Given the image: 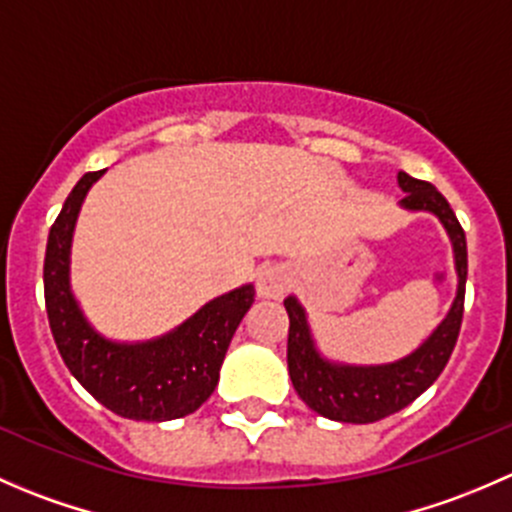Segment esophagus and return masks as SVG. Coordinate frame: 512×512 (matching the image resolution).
<instances>
[{
	"label": "esophagus",
	"instance_id": "34e87169",
	"mask_svg": "<svg viewBox=\"0 0 512 512\" xmlns=\"http://www.w3.org/2000/svg\"><path fill=\"white\" fill-rule=\"evenodd\" d=\"M289 287V272L282 265L262 267L257 275V294L265 299H282Z\"/></svg>",
	"mask_w": 512,
	"mask_h": 512
}]
</instances>
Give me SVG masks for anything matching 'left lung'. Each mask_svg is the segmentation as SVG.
<instances>
[{
    "label": "left lung",
    "mask_w": 512,
    "mask_h": 512,
    "mask_svg": "<svg viewBox=\"0 0 512 512\" xmlns=\"http://www.w3.org/2000/svg\"><path fill=\"white\" fill-rule=\"evenodd\" d=\"M399 188L406 198L401 208L409 213H431L446 230L453 245V265H456V297L451 309L436 329L423 339L411 354L389 364H342L327 359L319 352L314 334L307 322V309L299 304L294 294L285 299L289 314L287 339V366L289 379L299 399L317 411L319 416L342 423H374L381 418L406 409L418 399L433 381L441 376L456 347L463 319V299H466L468 277V250L466 232L458 223L456 213L448 200L431 183L411 178L399 170Z\"/></svg>",
    "instance_id": "1"
}]
</instances>
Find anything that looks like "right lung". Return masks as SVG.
<instances>
[{"instance_id": "add662e5", "label": "right lung", "mask_w": 512, "mask_h": 512, "mask_svg": "<svg viewBox=\"0 0 512 512\" xmlns=\"http://www.w3.org/2000/svg\"><path fill=\"white\" fill-rule=\"evenodd\" d=\"M106 170L86 173L51 225L44 257L49 327L74 379L113 414L133 421H173L210 399L225 352L255 287L242 285L205 302L193 317L146 342H113L96 332L71 289V242L86 193Z\"/></svg>"}]
</instances>
